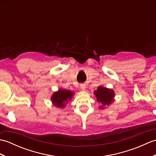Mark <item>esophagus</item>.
Segmentation results:
<instances>
[{
  "instance_id": "1",
  "label": "esophagus",
  "mask_w": 156,
  "mask_h": 156,
  "mask_svg": "<svg viewBox=\"0 0 156 156\" xmlns=\"http://www.w3.org/2000/svg\"><path fill=\"white\" fill-rule=\"evenodd\" d=\"M80 87V88L82 89V90H84L85 89H86V85L84 84H81Z\"/></svg>"
}]
</instances>
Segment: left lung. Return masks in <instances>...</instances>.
I'll return each instance as SVG.
<instances>
[{"mask_svg": "<svg viewBox=\"0 0 156 156\" xmlns=\"http://www.w3.org/2000/svg\"><path fill=\"white\" fill-rule=\"evenodd\" d=\"M94 94L97 97V101L101 104L100 108H104L105 106H109L114 101L115 92L112 89L100 86L97 90L94 92Z\"/></svg>", "mask_w": 156, "mask_h": 156, "instance_id": "left-lung-1", "label": "left lung"}]
</instances>
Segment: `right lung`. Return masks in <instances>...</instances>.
<instances>
[{"label": "right lung", "mask_w": 156, "mask_h": 156, "mask_svg": "<svg viewBox=\"0 0 156 156\" xmlns=\"http://www.w3.org/2000/svg\"><path fill=\"white\" fill-rule=\"evenodd\" d=\"M74 92L66 89H59L58 91L54 92L51 96V101L55 107L64 108L66 105L70 101Z\"/></svg>", "instance_id": "right-lung-1"}]
</instances>
